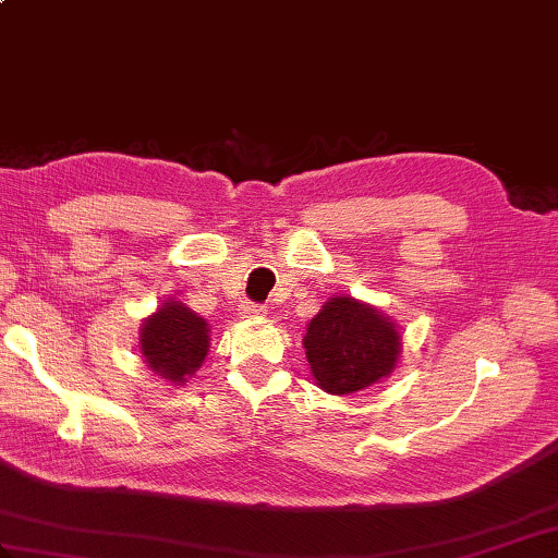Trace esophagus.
<instances>
[{
  "instance_id": "1",
  "label": "esophagus",
  "mask_w": 558,
  "mask_h": 558,
  "mask_svg": "<svg viewBox=\"0 0 558 558\" xmlns=\"http://www.w3.org/2000/svg\"><path fill=\"white\" fill-rule=\"evenodd\" d=\"M240 314L242 316H260V314H266V306L256 304V302H242Z\"/></svg>"
}]
</instances>
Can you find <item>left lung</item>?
<instances>
[{
    "label": "left lung",
    "instance_id": "1",
    "mask_svg": "<svg viewBox=\"0 0 558 558\" xmlns=\"http://www.w3.org/2000/svg\"><path fill=\"white\" fill-rule=\"evenodd\" d=\"M304 348L318 386L326 393L348 396L396 369L400 336L372 306L333 298L312 318Z\"/></svg>",
    "mask_w": 558,
    "mask_h": 558
}]
</instances>
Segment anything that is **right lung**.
I'll return each mask as SVG.
<instances>
[{"instance_id": "right-lung-1", "label": "right lung", "mask_w": 558, "mask_h": 558, "mask_svg": "<svg viewBox=\"0 0 558 558\" xmlns=\"http://www.w3.org/2000/svg\"><path fill=\"white\" fill-rule=\"evenodd\" d=\"M141 352L158 376L184 384L208 354V324L182 302H165L141 328Z\"/></svg>"}]
</instances>
